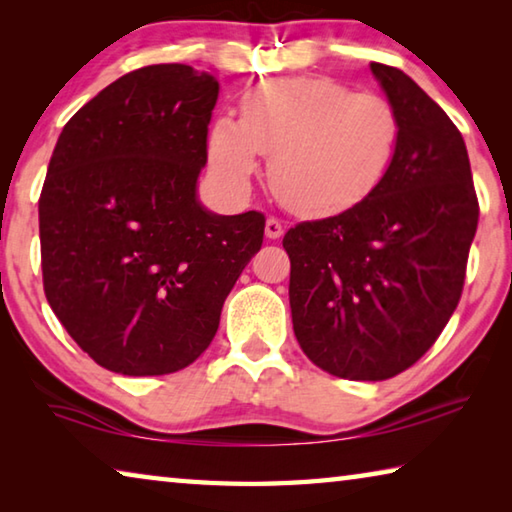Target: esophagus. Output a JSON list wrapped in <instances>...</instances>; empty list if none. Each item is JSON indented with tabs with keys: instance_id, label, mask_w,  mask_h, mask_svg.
Masks as SVG:
<instances>
[{
	"instance_id": "obj_1",
	"label": "esophagus",
	"mask_w": 512,
	"mask_h": 512,
	"mask_svg": "<svg viewBox=\"0 0 512 512\" xmlns=\"http://www.w3.org/2000/svg\"><path fill=\"white\" fill-rule=\"evenodd\" d=\"M264 232H266L268 239H280L284 235V225H282V221H277L275 216H271V219H266Z\"/></svg>"
}]
</instances>
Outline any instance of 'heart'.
Returning a JSON list of instances; mask_svg holds the SVG:
<instances>
[{"mask_svg": "<svg viewBox=\"0 0 512 512\" xmlns=\"http://www.w3.org/2000/svg\"><path fill=\"white\" fill-rule=\"evenodd\" d=\"M391 99L354 92L332 76H284L253 85L239 119L221 115L207 133L214 178L246 192L268 155V185L300 216L350 212L384 185L402 146Z\"/></svg>", "mask_w": 512, "mask_h": 512, "instance_id": "1", "label": "heart"}]
</instances>
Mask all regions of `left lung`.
<instances>
[{
	"mask_svg": "<svg viewBox=\"0 0 512 512\" xmlns=\"http://www.w3.org/2000/svg\"><path fill=\"white\" fill-rule=\"evenodd\" d=\"M370 69L404 126L391 176L354 210L298 223L282 239L302 352L354 381L400 375L436 343L461 300L479 223L454 121L402 69Z\"/></svg>",
	"mask_w": 512,
	"mask_h": 512,
	"instance_id": "1",
	"label": "left lung"
}]
</instances>
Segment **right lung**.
<instances>
[{
    "label": "right lung",
    "instance_id": "add662e5",
    "mask_svg": "<svg viewBox=\"0 0 512 512\" xmlns=\"http://www.w3.org/2000/svg\"><path fill=\"white\" fill-rule=\"evenodd\" d=\"M214 76L169 63L128 72L67 121L38 201L49 307L119 375H169L219 329L262 248V212L219 216L196 198Z\"/></svg>",
    "mask_w": 512,
    "mask_h": 512
}]
</instances>
